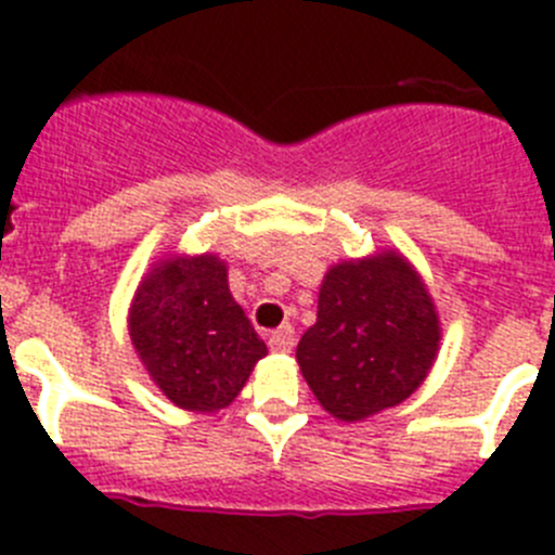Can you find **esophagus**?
<instances>
[{
    "instance_id": "obj_1",
    "label": "esophagus",
    "mask_w": 555,
    "mask_h": 555,
    "mask_svg": "<svg viewBox=\"0 0 555 555\" xmlns=\"http://www.w3.org/2000/svg\"><path fill=\"white\" fill-rule=\"evenodd\" d=\"M269 347H272L274 352H292L294 327L292 325H281L278 331L269 333Z\"/></svg>"
}]
</instances>
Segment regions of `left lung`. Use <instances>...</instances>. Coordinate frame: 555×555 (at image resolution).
I'll return each mask as SVG.
<instances>
[{
    "mask_svg": "<svg viewBox=\"0 0 555 555\" xmlns=\"http://www.w3.org/2000/svg\"><path fill=\"white\" fill-rule=\"evenodd\" d=\"M439 338L423 278L403 255L386 249L327 269L297 364L322 409L356 423L420 389Z\"/></svg>",
    "mask_w": 555,
    "mask_h": 555,
    "instance_id": "8db88e82",
    "label": "left lung"
}]
</instances>
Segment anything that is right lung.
<instances>
[{
  "label": "right lung",
  "instance_id": "right-lung-1",
  "mask_svg": "<svg viewBox=\"0 0 555 555\" xmlns=\"http://www.w3.org/2000/svg\"><path fill=\"white\" fill-rule=\"evenodd\" d=\"M141 364L171 403L210 414L230 405L267 356L233 300L217 255H171L146 272L130 306Z\"/></svg>",
  "mask_w": 555,
  "mask_h": 555
}]
</instances>
